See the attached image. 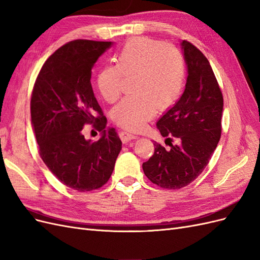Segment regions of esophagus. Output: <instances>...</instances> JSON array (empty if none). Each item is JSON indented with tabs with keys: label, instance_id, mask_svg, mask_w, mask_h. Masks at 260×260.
I'll return each mask as SVG.
<instances>
[{
	"label": "esophagus",
	"instance_id": "obj_1",
	"mask_svg": "<svg viewBox=\"0 0 260 260\" xmlns=\"http://www.w3.org/2000/svg\"><path fill=\"white\" fill-rule=\"evenodd\" d=\"M119 137H120L122 142H128V141H130V140L137 139V136L133 135V133H131L129 131H120Z\"/></svg>",
	"mask_w": 260,
	"mask_h": 260
}]
</instances>
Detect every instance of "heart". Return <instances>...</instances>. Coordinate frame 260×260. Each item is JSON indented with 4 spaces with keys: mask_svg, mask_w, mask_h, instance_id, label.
<instances>
[{
    "mask_svg": "<svg viewBox=\"0 0 260 260\" xmlns=\"http://www.w3.org/2000/svg\"><path fill=\"white\" fill-rule=\"evenodd\" d=\"M136 75L133 92L113 109V119L128 130H140L155 115L180 98L185 79V64L181 51L148 38H135L116 55V64L100 69L98 88L108 103L119 99L122 78Z\"/></svg>",
    "mask_w": 260,
    "mask_h": 260,
    "instance_id": "1",
    "label": "heart"
}]
</instances>
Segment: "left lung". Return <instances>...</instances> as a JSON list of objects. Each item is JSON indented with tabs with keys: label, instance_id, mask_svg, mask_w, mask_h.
I'll return each instance as SVG.
<instances>
[{
	"label": "left lung",
	"instance_id": "left-lung-1",
	"mask_svg": "<svg viewBox=\"0 0 260 260\" xmlns=\"http://www.w3.org/2000/svg\"><path fill=\"white\" fill-rule=\"evenodd\" d=\"M187 67L182 96L157 121L162 137L179 139L166 149L154 143L155 151L142 167L154 184L168 190L184 187L208 165L221 137L223 98L208 59L188 41L181 42Z\"/></svg>",
	"mask_w": 260,
	"mask_h": 260
}]
</instances>
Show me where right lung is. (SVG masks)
Here are the masks:
<instances>
[{"mask_svg": "<svg viewBox=\"0 0 260 260\" xmlns=\"http://www.w3.org/2000/svg\"><path fill=\"white\" fill-rule=\"evenodd\" d=\"M112 42L75 40L55 51L43 64L31 95V123L39 153L62 184L79 192L103 186L111 178L121 140L107 119L91 85L92 68ZM85 124L102 132L85 140Z\"/></svg>", "mask_w": 260, "mask_h": 260, "instance_id": "right-lung-1", "label": "right lung"}]
</instances>
